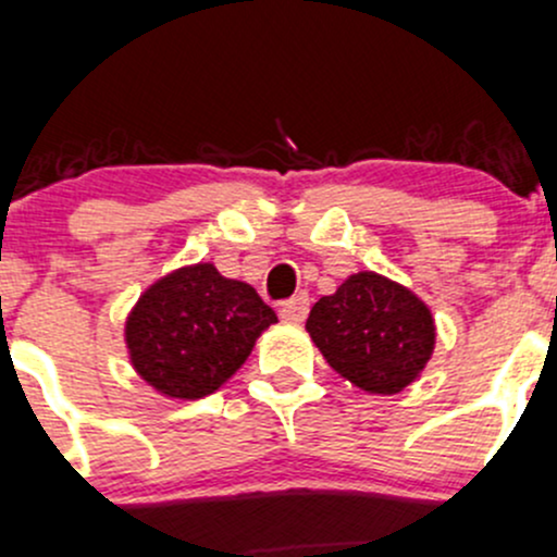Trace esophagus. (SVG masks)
I'll list each match as a JSON object with an SVG mask.
<instances>
[{
  "mask_svg": "<svg viewBox=\"0 0 557 557\" xmlns=\"http://www.w3.org/2000/svg\"><path fill=\"white\" fill-rule=\"evenodd\" d=\"M307 314H309V296L304 294L288 298V301L280 307V318H283L285 323H304Z\"/></svg>",
  "mask_w": 557,
  "mask_h": 557,
  "instance_id": "1",
  "label": "esophagus"
}]
</instances>
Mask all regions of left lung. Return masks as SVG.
Masks as SVG:
<instances>
[{"label": "left lung", "instance_id": "8db88e82", "mask_svg": "<svg viewBox=\"0 0 557 557\" xmlns=\"http://www.w3.org/2000/svg\"><path fill=\"white\" fill-rule=\"evenodd\" d=\"M307 331L333 371L373 395L406 389L435 349L426 304L376 272L352 274L320 298Z\"/></svg>", "mask_w": 557, "mask_h": 557}]
</instances>
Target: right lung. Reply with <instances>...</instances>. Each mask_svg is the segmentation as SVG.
<instances>
[{"label":"right lung","mask_w":557,"mask_h":557,"mask_svg":"<svg viewBox=\"0 0 557 557\" xmlns=\"http://www.w3.org/2000/svg\"><path fill=\"white\" fill-rule=\"evenodd\" d=\"M277 323L272 307L213 263L157 280L125 325L131 362L144 382L178 400H200L248 360L256 338Z\"/></svg>","instance_id":"obj_1"}]
</instances>
